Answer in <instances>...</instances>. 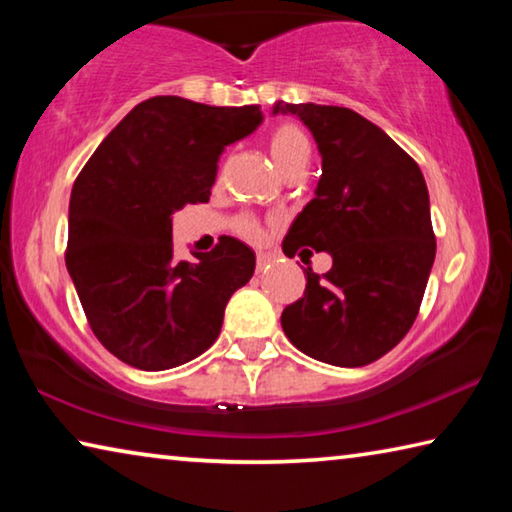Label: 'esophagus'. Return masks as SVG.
Returning a JSON list of instances; mask_svg holds the SVG:
<instances>
[{
	"label": "esophagus",
	"instance_id": "1",
	"mask_svg": "<svg viewBox=\"0 0 512 512\" xmlns=\"http://www.w3.org/2000/svg\"><path fill=\"white\" fill-rule=\"evenodd\" d=\"M273 264V255H268V253H257V273H262V271H266L268 266Z\"/></svg>",
	"mask_w": 512,
	"mask_h": 512
}]
</instances>
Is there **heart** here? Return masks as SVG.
<instances>
[{"mask_svg": "<svg viewBox=\"0 0 512 512\" xmlns=\"http://www.w3.org/2000/svg\"><path fill=\"white\" fill-rule=\"evenodd\" d=\"M268 151H271L273 162L284 176L291 171L305 169L311 158V144L307 135L302 133V128H298L296 124H282L280 128H275L271 142H268ZM235 230L237 235L253 241V244L264 239V225L253 219V216H241V219H237Z\"/></svg>", "mask_w": 512, "mask_h": 512, "instance_id": "heart-1", "label": "heart"}]
</instances>
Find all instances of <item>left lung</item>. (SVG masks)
Here are the masks:
<instances>
[{
	"label": "left lung",
	"instance_id": "8db88e82",
	"mask_svg": "<svg viewBox=\"0 0 512 512\" xmlns=\"http://www.w3.org/2000/svg\"><path fill=\"white\" fill-rule=\"evenodd\" d=\"M298 115L323 155L316 198L293 221L284 253L325 250L332 268L307 264L305 296L282 311L287 339L311 359L359 368L400 343L418 316L436 257L429 192L400 144L359 112L275 103Z\"/></svg>",
	"mask_w": 512,
	"mask_h": 512
}]
</instances>
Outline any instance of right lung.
Segmentation results:
<instances>
[{"mask_svg":"<svg viewBox=\"0 0 512 512\" xmlns=\"http://www.w3.org/2000/svg\"><path fill=\"white\" fill-rule=\"evenodd\" d=\"M262 124L259 106L153 97L112 128L74 180L65 264L94 336L119 361L169 370L216 341L255 253L221 237L173 257L171 214L207 203L223 149Z\"/></svg>","mask_w":512,"mask_h":512,"instance_id":"obj_1","label":"right lung"}]
</instances>
